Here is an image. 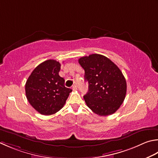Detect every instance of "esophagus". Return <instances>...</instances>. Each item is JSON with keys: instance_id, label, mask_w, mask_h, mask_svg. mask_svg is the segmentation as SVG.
<instances>
[{"instance_id": "obj_1", "label": "esophagus", "mask_w": 158, "mask_h": 158, "mask_svg": "<svg viewBox=\"0 0 158 158\" xmlns=\"http://www.w3.org/2000/svg\"><path fill=\"white\" fill-rule=\"evenodd\" d=\"M72 89H73V90H76V89H77V85H74L72 86Z\"/></svg>"}]
</instances>
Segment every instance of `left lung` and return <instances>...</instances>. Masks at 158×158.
<instances>
[{"mask_svg":"<svg viewBox=\"0 0 158 158\" xmlns=\"http://www.w3.org/2000/svg\"><path fill=\"white\" fill-rule=\"evenodd\" d=\"M79 63L85 70L88 92L83 96L87 106L99 116L115 113L125 100L127 83L118 67L99 54L82 57Z\"/></svg>","mask_w":158,"mask_h":158,"instance_id":"left-lung-1","label":"left lung"}]
</instances>
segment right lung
<instances>
[{"instance_id":"obj_1","label":"right lung","mask_w":158,"mask_h":158,"mask_svg":"<svg viewBox=\"0 0 158 158\" xmlns=\"http://www.w3.org/2000/svg\"><path fill=\"white\" fill-rule=\"evenodd\" d=\"M61 64L48 60L37 66L28 78L25 92L29 103L42 115H51L60 111L72 92L59 75Z\"/></svg>"}]
</instances>
